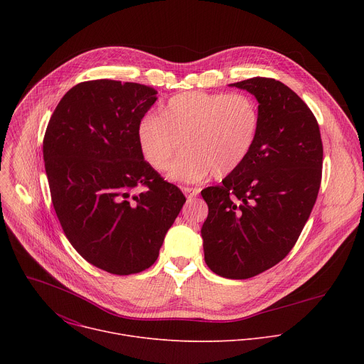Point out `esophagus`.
Segmentation results:
<instances>
[{
	"mask_svg": "<svg viewBox=\"0 0 364 364\" xmlns=\"http://www.w3.org/2000/svg\"><path fill=\"white\" fill-rule=\"evenodd\" d=\"M183 193L186 194L187 198H193V197L198 196L200 188H197V187H183Z\"/></svg>",
	"mask_w": 364,
	"mask_h": 364,
	"instance_id": "esophagus-1",
	"label": "esophagus"
}]
</instances>
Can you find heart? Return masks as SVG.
Segmentation results:
<instances>
[{
    "label": "heart",
    "mask_w": 364,
    "mask_h": 364,
    "mask_svg": "<svg viewBox=\"0 0 364 364\" xmlns=\"http://www.w3.org/2000/svg\"><path fill=\"white\" fill-rule=\"evenodd\" d=\"M259 127V108L249 95L194 90L173 96L159 117H145L138 141L145 160L157 171L170 166L183 141L184 152L168 176L196 183L212 174L235 173L250 155Z\"/></svg>",
    "instance_id": "b5f03b06"
}]
</instances>
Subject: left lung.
Returning <instances> with one entry per match:
<instances>
[{"label": "left lung", "instance_id": "8db88e82", "mask_svg": "<svg viewBox=\"0 0 364 364\" xmlns=\"http://www.w3.org/2000/svg\"><path fill=\"white\" fill-rule=\"evenodd\" d=\"M259 102L257 139L247 160L201 191L204 261L215 274L247 279L272 268L296 243L316 204L323 173L318 122L306 103L271 77L232 83Z\"/></svg>", "mask_w": 364, "mask_h": 364}]
</instances>
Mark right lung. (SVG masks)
<instances>
[{"label": "right lung", "instance_id": "obj_1", "mask_svg": "<svg viewBox=\"0 0 364 364\" xmlns=\"http://www.w3.org/2000/svg\"><path fill=\"white\" fill-rule=\"evenodd\" d=\"M154 87L97 79L73 86L51 115L43 157L51 203L77 253L131 275L157 261L186 197L145 160L138 127Z\"/></svg>", "mask_w": 364, "mask_h": 364}]
</instances>
